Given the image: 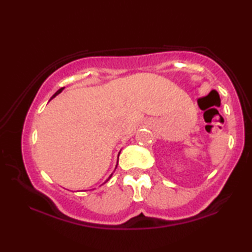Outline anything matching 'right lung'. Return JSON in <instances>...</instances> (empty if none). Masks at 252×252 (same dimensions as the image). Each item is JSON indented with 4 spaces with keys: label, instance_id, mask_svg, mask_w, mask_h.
Returning a JSON list of instances; mask_svg holds the SVG:
<instances>
[{
    "label": "right lung",
    "instance_id": "add662e5",
    "mask_svg": "<svg viewBox=\"0 0 252 252\" xmlns=\"http://www.w3.org/2000/svg\"><path fill=\"white\" fill-rule=\"evenodd\" d=\"M62 90H63V88H61V89H60V90H58V91H57V92H55V93H54V94H53V95H52V97H51V100H52V99H53V97H54V96H55V95H58V94H59V93H60V92H62ZM111 177H112V174H111V176H110V177H109V179H110V178H111ZM109 179H108V180H109ZM108 180H106V181H108ZM106 181H105V182H106Z\"/></svg>",
    "mask_w": 252,
    "mask_h": 252
}]
</instances>
